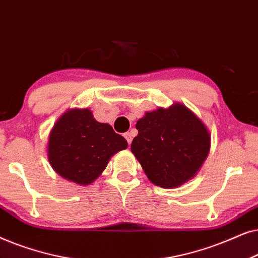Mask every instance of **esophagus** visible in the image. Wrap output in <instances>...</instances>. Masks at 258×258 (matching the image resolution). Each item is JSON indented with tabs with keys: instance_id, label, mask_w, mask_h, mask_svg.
<instances>
[{
	"instance_id": "34e87169",
	"label": "esophagus",
	"mask_w": 258,
	"mask_h": 258,
	"mask_svg": "<svg viewBox=\"0 0 258 258\" xmlns=\"http://www.w3.org/2000/svg\"><path fill=\"white\" fill-rule=\"evenodd\" d=\"M123 137H125V138H126L127 143H128V144L132 143V139H133V133L132 132H126L125 135H123Z\"/></svg>"
}]
</instances>
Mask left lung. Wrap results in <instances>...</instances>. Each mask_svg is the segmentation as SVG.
Masks as SVG:
<instances>
[{
  "label": "left lung",
  "mask_w": 258,
  "mask_h": 258,
  "mask_svg": "<svg viewBox=\"0 0 258 258\" xmlns=\"http://www.w3.org/2000/svg\"><path fill=\"white\" fill-rule=\"evenodd\" d=\"M136 128L131 151L157 186L174 188L192 179L210 152L208 127L180 102L146 112Z\"/></svg>",
  "instance_id": "left-lung-1"
}]
</instances>
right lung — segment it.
Here are the masks:
<instances>
[{
  "mask_svg": "<svg viewBox=\"0 0 258 258\" xmlns=\"http://www.w3.org/2000/svg\"><path fill=\"white\" fill-rule=\"evenodd\" d=\"M125 149L126 139L111 125L97 121L91 109L71 108L51 127L47 157L59 176L86 186L104 172L112 156Z\"/></svg>",
  "mask_w": 258,
  "mask_h": 258,
  "instance_id": "right-lung-1",
  "label": "right lung"
}]
</instances>
